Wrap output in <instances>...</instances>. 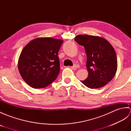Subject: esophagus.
I'll return each instance as SVG.
<instances>
[{
    "label": "esophagus",
    "mask_w": 131,
    "mask_h": 131,
    "mask_svg": "<svg viewBox=\"0 0 131 131\" xmlns=\"http://www.w3.org/2000/svg\"><path fill=\"white\" fill-rule=\"evenodd\" d=\"M72 68H74V69L78 68H79V65H78V64H77V63H75V64H74V65L73 66H72Z\"/></svg>",
    "instance_id": "34e87169"
}]
</instances>
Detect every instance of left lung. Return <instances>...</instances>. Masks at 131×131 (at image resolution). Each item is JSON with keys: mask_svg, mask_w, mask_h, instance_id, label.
<instances>
[{"mask_svg": "<svg viewBox=\"0 0 131 131\" xmlns=\"http://www.w3.org/2000/svg\"><path fill=\"white\" fill-rule=\"evenodd\" d=\"M74 40L84 47L87 57L88 76L80 82L91 89L106 85L117 70V58L113 46L105 39L96 36L78 35Z\"/></svg>", "mask_w": 131, "mask_h": 131, "instance_id": "8db88e82", "label": "left lung"}]
</instances>
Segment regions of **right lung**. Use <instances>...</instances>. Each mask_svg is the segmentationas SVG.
Returning <instances> with one entry per match:
<instances>
[{
    "instance_id": "obj_1",
    "label": "right lung",
    "mask_w": 131,
    "mask_h": 131,
    "mask_svg": "<svg viewBox=\"0 0 131 131\" xmlns=\"http://www.w3.org/2000/svg\"><path fill=\"white\" fill-rule=\"evenodd\" d=\"M62 43L61 39L40 38L24 47L18 68L23 79L30 87L45 88L56 79L60 71L58 53Z\"/></svg>"
}]
</instances>
